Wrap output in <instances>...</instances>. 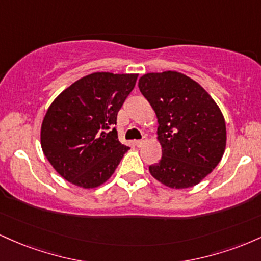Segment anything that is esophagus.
<instances>
[{
	"label": "esophagus",
	"instance_id": "34e87169",
	"mask_svg": "<svg viewBox=\"0 0 261 261\" xmlns=\"http://www.w3.org/2000/svg\"><path fill=\"white\" fill-rule=\"evenodd\" d=\"M146 141H147V137H146V136H143L142 139H141V140H136V141H135V145H136L137 147H141V146H143V145H145V142H146Z\"/></svg>",
	"mask_w": 261,
	"mask_h": 261
}]
</instances>
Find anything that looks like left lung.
<instances>
[{
  "mask_svg": "<svg viewBox=\"0 0 261 261\" xmlns=\"http://www.w3.org/2000/svg\"><path fill=\"white\" fill-rule=\"evenodd\" d=\"M139 88L158 119L162 158L149 173L162 184L187 189L199 184L220 163L226 122L199 83L175 71L143 74Z\"/></svg>",
  "mask_w": 261,
  "mask_h": 261,
  "instance_id": "8db88e82",
  "label": "left lung"
}]
</instances>
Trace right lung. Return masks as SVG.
I'll return each mask as SVG.
<instances>
[{"label": "right lung", "instance_id": "add662e5", "mask_svg": "<svg viewBox=\"0 0 261 261\" xmlns=\"http://www.w3.org/2000/svg\"><path fill=\"white\" fill-rule=\"evenodd\" d=\"M137 74L95 72L65 89L47 109L41 148L62 178L77 187H99L126 153L116 119Z\"/></svg>", "mask_w": 261, "mask_h": 261}]
</instances>
